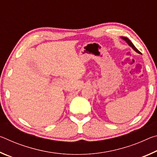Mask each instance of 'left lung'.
Here are the masks:
<instances>
[{
	"label": "left lung",
	"instance_id": "1",
	"mask_svg": "<svg viewBox=\"0 0 157 157\" xmlns=\"http://www.w3.org/2000/svg\"><path fill=\"white\" fill-rule=\"evenodd\" d=\"M121 39H123L124 41H125L127 42V44H128L130 47H132V48L133 50H135V51H136V52H138V53H139V54H140V52L139 51V50H138V49L136 48V47L134 46V45L132 43V41H130L128 38H127V37H124V36H121Z\"/></svg>",
	"mask_w": 157,
	"mask_h": 157
}]
</instances>
